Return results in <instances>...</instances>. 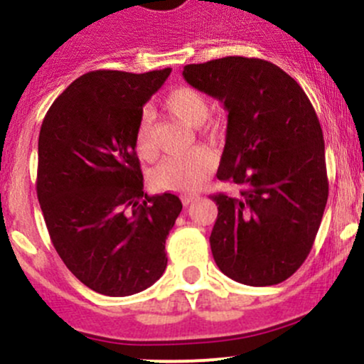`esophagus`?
Segmentation results:
<instances>
[{
	"label": "esophagus",
	"instance_id": "obj_1",
	"mask_svg": "<svg viewBox=\"0 0 364 364\" xmlns=\"http://www.w3.org/2000/svg\"><path fill=\"white\" fill-rule=\"evenodd\" d=\"M197 199H199V196H183V197H181V203L185 204V205H188V204L196 203Z\"/></svg>",
	"mask_w": 364,
	"mask_h": 364
}]
</instances>
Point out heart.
Instances as JSON below:
<instances>
[{
    "label": "heart",
    "mask_w": 364,
    "mask_h": 364,
    "mask_svg": "<svg viewBox=\"0 0 364 364\" xmlns=\"http://www.w3.org/2000/svg\"><path fill=\"white\" fill-rule=\"evenodd\" d=\"M164 107L188 127H200L209 114V100L203 91L192 86H178L164 98ZM208 135L218 134V124L211 123L204 128ZM135 153L141 160L151 161L156 156L155 139H153L151 116L144 114L139 119L134 135ZM215 168V159L204 149L190 153L186 156L165 159L151 171V183L159 190L167 192H196L204 185Z\"/></svg>",
    "instance_id": "obj_1"
}]
</instances>
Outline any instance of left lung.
I'll use <instances>...</instances> for the list:
<instances>
[{
	"label": "left lung",
	"instance_id": "1",
	"mask_svg": "<svg viewBox=\"0 0 364 364\" xmlns=\"http://www.w3.org/2000/svg\"><path fill=\"white\" fill-rule=\"evenodd\" d=\"M190 86L227 109L216 178L240 196L215 193L211 252L223 274L252 287L287 280L321 227L329 183L314 105L289 73L259 58L227 56L186 65Z\"/></svg>",
	"mask_w": 364,
	"mask_h": 364
}]
</instances>
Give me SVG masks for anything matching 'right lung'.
Masks as SVG:
<instances>
[{"instance_id": "obj_1", "label": "right lung", "mask_w": 364, "mask_h": 364, "mask_svg": "<svg viewBox=\"0 0 364 364\" xmlns=\"http://www.w3.org/2000/svg\"><path fill=\"white\" fill-rule=\"evenodd\" d=\"M171 68L95 70L54 100L38 135L36 196L58 255L91 291L137 294L167 267L174 193H144L134 135Z\"/></svg>"}]
</instances>
